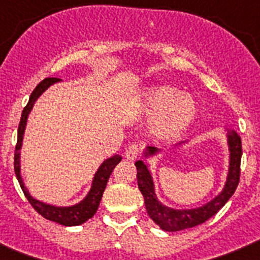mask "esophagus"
<instances>
[{"label":"esophagus","mask_w":260,"mask_h":260,"mask_svg":"<svg viewBox=\"0 0 260 260\" xmlns=\"http://www.w3.org/2000/svg\"><path fill=\"white\" fill-rule=\"evenodd\" d=\"M139 153H141V146H138V144H132V146L127 147L125 156L127 160H135V158L139 156Z\"/></svg>","instance_id":"1"}]
</instances>
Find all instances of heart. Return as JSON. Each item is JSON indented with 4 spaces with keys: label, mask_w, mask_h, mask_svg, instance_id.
Returning a JSON list of instances; mask_svg holds the SVG:
<instances>
[{
    "label": "heart",
    "mask_w": 260,
    "mask_h": 260,
    "mask_svg": "<svg viewBox=\"0 0 260 260\" xmlns=\"http://www.w3.org/2000/svg\"><path fill=\"white\" fill-rule=\"evenodd\" d=\"M139 104L144 113L153 116L151 132L161 141H169L182 135L198 116L197 100L171 84H160L144 89Z\"/></svg>",
    "instance_id": "heart-1"
}]
</instances>
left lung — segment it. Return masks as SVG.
I'll list each match as a JSON object with an SVG mask.
<instances>
[{
	"label": "left lung",
	"mask_w": 260,
	"mask_h": 260,
	"mask_svg": "<svg viewBox=\"0 0 260 260\" xmlns=\"http://www.w3.org/2000/svg\"><path fill=\"white\" fill-rule=\"evenodd\" d=\"M229 147V169L224 189L219 195H216L212 201L203 204L202 207L191 208V210H176V208L167 207L158 201L155 192L152 176L148 169V164L143 160H138L135 162L137 167L138 187L141 190L144 198V204L148 216L165 232H178L183 229L192 228L199 224H203L210 217H212L217 211L229 201L232 195L237 189L240 182V165L241 156H242V144L241 138L234 130H226ZM185 143L181 142L180 144ZM158 152L155 147H147L144 151V157H151Z\"/></svg>",
	"instance_id": "obj_1"
}]
</instances>
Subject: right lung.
Wrapping results in <instances>:
<instances>
[{
  "mask_svg": "<svg viewBox=\"0 0 260 260\" xmlns=\"http://www.w3.org/2000/svg\"><path fill=\"white\" fill-rule=\"evenodd\" d=\"M59 80L61 79H58V78H47V79H44L36 86V88L34 89V92L29 96L28 104L23 109L19 127H18V142L17 146H15V153H14V171H15L17 178L19 181V185L22 187L24 195H26V198L28 199L32 207L35 208L43 217H45L47 220H50V221L65 225V226H77V225L86 222L87 220L91 219L96 213V211L99 208V204H100V201L103 198V192H104L105 187H107V182L109 180L110 174H112L116 165L121 161L122 157L119 155H114L112 157L104 160V162L99 167L98 172L93 176L92 185H91V189H89L88 194L86 195V198L83 201H80L79 203L74 204V206L57 207V206H52V204H47L44 202L38 201V199L34 198L29 194L28 189L24 186L22 176H20V148H22L23 144V135H24V130H26L27 118H28L29 112L34 108V104H35V102L39 99V96H41V93L47 91L52 84L58 83Z\"/></svg>",
  "mask_w": 260,
  "mask_h": 260,
  "instance_id": "obj_1",
  "label": "right lung"
}]
</instances>
